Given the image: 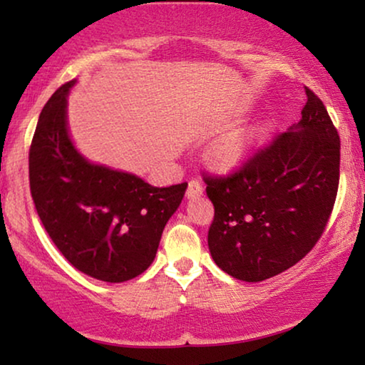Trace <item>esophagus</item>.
I'll list each match as a JSON object with an SVG mask.
<instances>
[{
  "mask_svg": "<svg viewBox=\"0 0 365 365\" xmlns=\"http://www.w3.org/2000/svg\"><path fill=\"white\" fill-rule=\"evenodd\" d=\"M202 192H204V186L199 179H192V181H189L187 191H186L187 197H199Z\"/></svg>",
  "mask_w": 365,
  "mask_h": 365,
  "instance_id": "esophagus-1",
  "label": "esophagus"
}]
</instances>
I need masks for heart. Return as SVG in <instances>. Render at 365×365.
Segmentation results:
<instances>
[{
	"instance_id": "1",
	"label": "heart",
	"mask_w": 365,
	"mask_h": 365,
	"mask_svg": "<svg viewBox=\"0 0 365 365\" xmlns=\"http://www.w3.org/2000/svg\"><path fill=\"white\" fill-rule=\"evenodd\" d=\"M252 136L249 133H232L214 146V159L224 168H234L247 156Z\"/></svg>"
}]
</instances>
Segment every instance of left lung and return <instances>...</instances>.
<instances>
[{"label":"left lung","mask_w":365,"mask_h":365,"mask_svg":"<svg viewBox=\"0 0 365 365\" xmlns=\"http://www.w3.org/2000/svg\"><path fill=\"white\" fill-rule=\"evenodd\" d=\"M306 89L302 119L229 174L202 173L214 219V262L229 276L259 282L312 251L336 202L341 139L326 106Z\"/></svg>","instance_id":"left-lung-1"}]
</instances>
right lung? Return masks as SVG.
<instances>
[{
	"instance_id": "right-lung-1",
	"label": "right lung",
	"mask_w": 365,
	"mask_h": 365,
	"mask_svg": "<svg viewBox=\"0 0 365 365\" xmlns=\"http://www.w3.org/2000/svg\"><path fill=\"white\" fill-rule=\"evenodd\" d=\"M73 84L59 86L39 114L29 146L31 197L54 246L78 271L124 282L151 266L187 182L154 187L88 163L68 136L66 94Z\"/></svg>"
}]
</instances>
